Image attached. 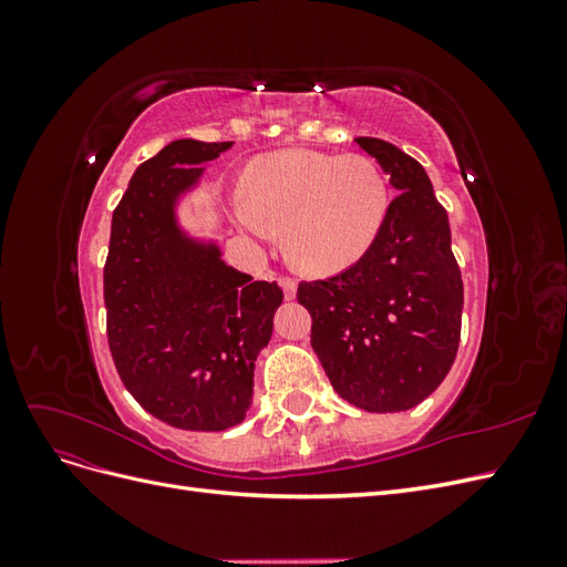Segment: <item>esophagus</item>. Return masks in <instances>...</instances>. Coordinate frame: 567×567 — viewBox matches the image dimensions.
Here are the masks:
<instances>
[{
  "mask_svg": "<svg viewBox=\"0 0 567 567\" xmlns=\"http://www.w3.org/2000/svg\"><path fill=\"white\" fill-rule=\"evenodd\" d=\"M279 286L284 288V296L286 300H293L296 298V290H298V281L290 279V277H279Z\"/></svg>",
  "mask_w": 567,
  "mask_h": 567,
  "instance_id": "obj_1",
  "label": "esophagus"
}]
</instances>
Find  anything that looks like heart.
<instances>
[{
  "instance_id": "heart-1",
  "label": "heart",
  "mask_w": 567,
  "mask_h": 567,
  "mask_svg": "<svg viewBox=\"0 0 567 567\" xmlns=\"http://www.w3.org/2000/svg\"><path fill=\"white\" fill-rule=\"evenodd\" d=\"M244 188L234 203L238 225L260 238L281 229L288 260L310 274H336L364 257L390 208L381 167L357 153H267L250 163Z\"/></svg>"
}]
</instances>
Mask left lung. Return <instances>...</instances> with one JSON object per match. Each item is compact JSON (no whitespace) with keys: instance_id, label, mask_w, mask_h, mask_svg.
I'll return each mask as SVG.
<instances>
[{"instance_id":"left-lung-1","label":"left lung","mask_w":567,"mask_h":567,"mask_svg":"<svg viewBox=\"0 0 567 567\" xmlns=\"http://www.w3.org/2000/svg\"><path fill=\"white\" fill-rule=\"evenodd\" d=\"M398 188L364 257L323 281H302L312 348L333 390L388 414L423 402L450 373L461 338L463 281L447 210L419 161L373 136L354 140Z\"/></svg>"}]
</instances>
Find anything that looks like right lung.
Returning <instances> with one entry per match:
<instances>
[{
    "mask_svg": "<svg viewBox=\"0 0 567 567\" xmlns=\"http://www.w3.org/2000/svg\"><path fill=\"white\" fill-rule=\"evenodd\" d=\"M234 142L177 140L136 167L111 221L104 267L115 369L148 414L182 431H227L252 400L255 359L284 290L186 236L175 208L203 163Z\"/></svg>",
    "mask_w": 567,
    "mask_h": 567,
    "instance_id": "obj_1",
    "label": "right lung"
}]
</instances>
